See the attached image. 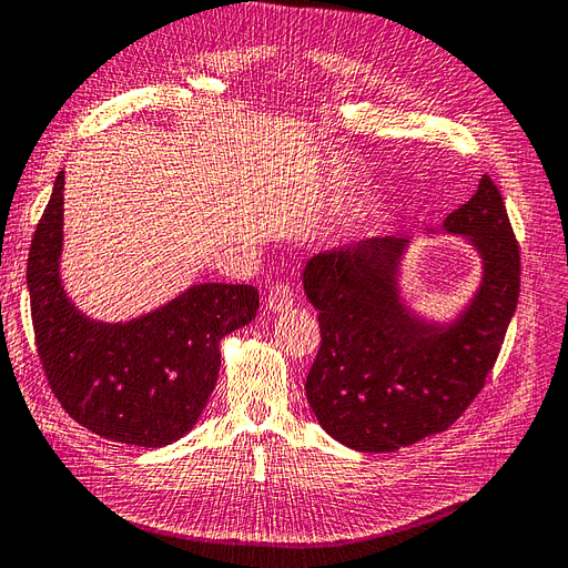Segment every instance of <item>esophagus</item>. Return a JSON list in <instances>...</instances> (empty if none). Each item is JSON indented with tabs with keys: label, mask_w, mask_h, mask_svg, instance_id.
<instances>
[{
	"label": "esophagus",
	"mask_w": 568,
	"mask_h": 568,
	"mask_svg": "<svg viewBox=\"0 0 568 568\" xmlns=\"http://www.w3.org/2000/svg\"><path fill=\"white\" fill-rule=\"evenodd\" d=\"M294 305V291L286 282H277L270 288V296H267V307L272 313H284L288 307Z\"/></svg>",
	"instance_id": "1"
}]
</instances>
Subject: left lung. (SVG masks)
<instances>
[{"instance_id": "1", "label": "left lung", "mask_w": 568, "mask_h": 568, "mask_svg": "<svg viewBox=\"0 0 568 568\" xmlns=\"http://www.w3.org/2000/svg\"><path fill=\"white\" fill-rule=\"evenodd\" d=\"M443 230L467 236L484 261L476 296L453 324L405 307L398 267L407 239H365L317 253L303 270L322 334L305 395L324 432L353 450L395 453L445 432L500 355L519 303L521 257L488 175Z\"/></svg>"}]
</instances>
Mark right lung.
<instances>
[{"label":"right lung","mask_w":568,"mask_h":568,"mask_svg":"<svg viewBox=\"0 0 568 568\" xmlns=\"http://www.w3.org/2000/svg\"><path fill=\"white\" fill-rule=\"evenodd\" d=\"M63 170L28 255L32 329L61 407L92 434L142 448L180 440L201 417L220 372V341L255 320L251 284H194L130 322L82 315L61 286Z\"/></svg>","instance_id":"add662e5"}]
</instances>
